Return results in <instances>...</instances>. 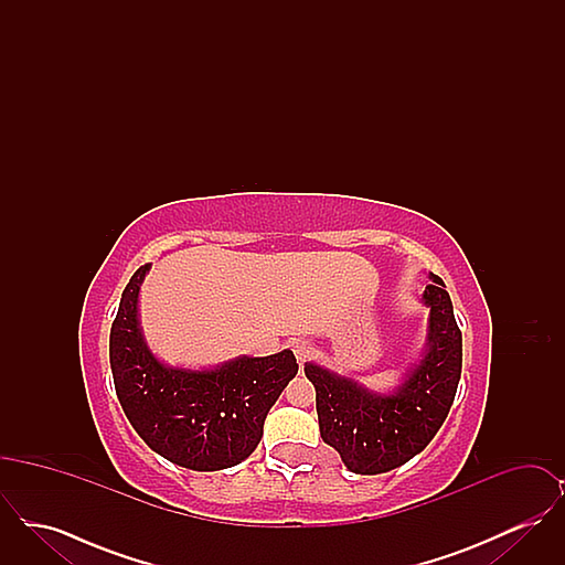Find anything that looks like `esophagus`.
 <instances>
[{
	"instance_id": "esophagus-1",
	"label": "esophagus",
	"mask_w": 565,
	"mask_h": 565,
	"mask_svg": "<svg viewBox=\"0 0 565 565\" xmlns=\"http://www.w3.org/2000/svg\"><path fill=\"white\" fill-rule=\"evenodd\" d=\"M292 351H295L296 360H298V364H305L311 355H313V345L309 343V341H305V339H296L292 341Z\"/></svg>"
}]
</instances>
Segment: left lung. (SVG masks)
Returning a JSON list of instances; mask_svg holds the SVG:
<instances>
[{"instance_id":"1","label":"left lung","mask_w":565,"mask_h":565,"mask_svg":"<svg viewBox=\"0 0 565 565\" xmlns=\"http://www.w3.org/2000/svg\"><path fill=\"white\" fill-rule=\"evenodd\" d=\"M430 279L422 296L430 307L426 353L396 392L376 394L350 376L305 364V375L316 387L323 443L337 449L355 475H381L422 454L456 398L461 332L443 279Z\"/></svg>"}]
</instances>
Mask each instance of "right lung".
<instances>
[{
	"mask_svg": "<svg viewBox=\"0 0 565 565\" xmlns=\"http://www.w3.org/2000/svg\"><path fill=\"white\" fill-rule=\"evenodd\" d=\"M143 265L127 284L109 330V364L120 406L159 456L199 472L242 463L263 438L267 413L298 373L290 350L235 358L215 369L167 366L139 328Z\"/></svg>",
	"mask_w": 565,
	"mask_h": 565,
	"instance_id": "right-lung-1",
	"label": "right lung"
}]
</instances>
